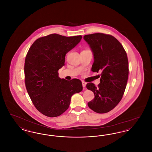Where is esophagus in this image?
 I'll return each instance as SVG.
<instances>
[{
	"mask_svg": "<svg viewBox=\"0 0 152 152\" xmlns=\"http://www.w3.org/2000/svg\"><path fill=\"white\" fill-rule=\"evenodd\" d=\"M86 84H87V83H86L85 81H82V85H83V87H86Z\"/></svg>",
	"mask_w": 152,
	"mask_h": 152,
	"instance_id": "1",
	"label": "esophagus"
}]
</instances>
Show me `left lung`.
I'll list each match as a JSON object with an SVG mask.
<instances>
[{
	"instance_id": "obj_1",
	"label": "left lung",
	"mask_w": 152,
	"mask_h": 152,
	"mask_svg": "<svg viewBox=\"0 0 152 152\" xmlns=\"http://www.w3.org/2000/svg\"><path fill=\"white\" fill-rule=\"evenodd\" d=\"M94 56V72H101L100 83L96 87L89 83L87 88L94 98L88 103L98 113H105L114 108L123 98L129 75L128 60L122 44L110 35L96 33L84 36Z\"/></svg>"
}]
</instances>
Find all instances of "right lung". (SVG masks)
I'll return each mask as SVG.
<instances>
[{
  "instance_id": "add662e5",
  "label": "right lung",
  "mask_w": 152,
  "mask_h": 152,
  "mask_svg": "<svg viewBox=\"0 0 152 152\" xmlns=\"http://www.w3.org/2000/svg\"><path fill=\"white\" fill-rule=\"evenodd\" d=\"M79 36L53 34L40 37L32 44L24 64L25 84L36 108L45 116H60L69 107L73 94L83 90L81 81L58 77L65 55L79 43Z\"/></svg>"
}]
</instances>
